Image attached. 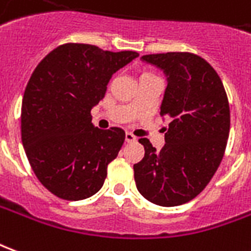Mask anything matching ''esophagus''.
Here are the masks:
<instances>
[{"mask_svg":"<svg viewBox=\"0 0 251 251\" xmlns=\"http://www.w3.org/2000/svg\"><path fill=\"white\" fill-rule=\"evenodd\" d=\"M126 140L128 143H132V142H136V136L134 134H131V132H126Z\"/></svg>","mask_w":251,"mask_h":251,"instance_id":"1","label":"esophagus"}]
</instances>
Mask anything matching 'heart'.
Instances as JSON below:
<instances>
[{
	"instance_id": "b5f03b06",
	"label": "heart",
	"mask_w": 251,
	"mask_h": 251,
	"mask_svg": "<svg viewBox=\"0 0 251 251\" xmlns=\"http://www.w3.org/2000/svg\"><path fill=\"white\" fill-rule=\"evenodd\" d=\"M143 75H147V73H146V74H143Z\"/></svg>"
}]
</instances>
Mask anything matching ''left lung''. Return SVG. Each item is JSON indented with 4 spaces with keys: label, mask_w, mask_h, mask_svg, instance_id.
I'll use <instances>...</instances> for the list:
<instances>
[{
    "label": "left lung",
    "mask_w": 251,
    "mask_h": 251,
    "mask_svg": "<svg viewBox=\"0 0 251 251\" xmlns=\"http://www.w3.org/2000/svg\"><path fill=\"white\" fill-rule=\"evenodd\" d=\"M168 77L161 116L172 119L161 151L139 139L145 157L134 165L136 188L161 207L191 201L208 185L225 155L230 105L215 69L192 52L143 55Z\"/></svg>",
    "instance_id": "1"
}]
</instances>
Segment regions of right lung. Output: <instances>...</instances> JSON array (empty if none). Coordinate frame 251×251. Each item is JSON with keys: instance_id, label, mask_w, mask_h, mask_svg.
<instances>
[{"instance_id": "1", "label": "right lung", "mask_w": 251, "mask_h": 251, "mask_svg": "<svg viewBox=\"0 0 251 251\" xmlns=\"http://www.w3.org/2000/svg\"><path fill=\"white\" fill-rule=\"evenodd\" d=\"M136 56L66 43L32 73L21 105V140L33 173L55 196L77 201L104 185L126 132L94 128L90 111L104 99L112 74Z\"/></svg>"}]
</instances>
